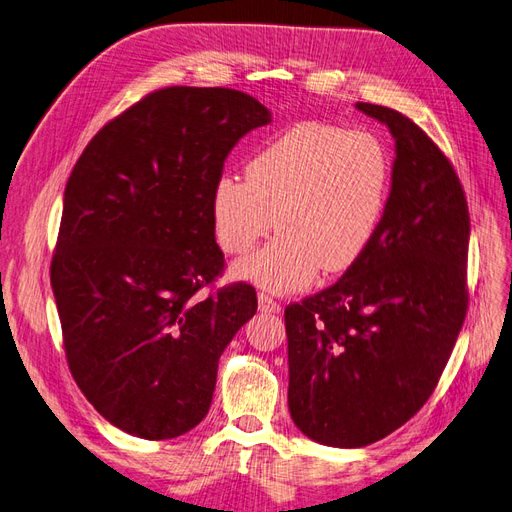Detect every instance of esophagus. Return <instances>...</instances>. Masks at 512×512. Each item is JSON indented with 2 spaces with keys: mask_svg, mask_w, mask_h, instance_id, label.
<instances>
[{
  "mask_svg": "<svg viewBox=\"0 0 512 512\" xmlns=\"http://www.w3.org/2000/svg\"><path fill=\"white\" fill-rule=\"evenodd\" d=\"M258 307H260V312H265V314H277L282 309V305L277 303L267 292H258Z\"/></svg>",
  "mask_w": 512,
  "mask_h": 512,
  "instance_id": "obj_1",
  "label": "esophagus"
}]
</instances>
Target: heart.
I'll list each match as a JSON object with an SVG mask.
<instances>
[{
	"instance_id": "obj_1",
	"label": "heart",
	"mask_w": 512,
	"mask_h": 512,
	"mask_svg": "<svg viewBox=\"0 0 512 512\" xmlns=\"http://www.w3.org/2000/svg\"><path fill=\"white\" fill-rule=\"evenodd\" d=\"M389 160L378 138L322 121H303L262 147L245 177L224 175L211 194L213 237L241 256L280 230L260 252L232 267L237 280L292 292L324 273L348 271L378 230Z\"/></svg>"
}]
</instances>
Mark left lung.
I'll use <instances>...</instances> for the list:
<instances>
[{"instance_id": "1", "label": "left lung", "mask_w": 512, "mask_h": 512, "mask_svg": "<svg viewBox=\"0 0 512 512\" xmlns=\"http://www.w3.org/2000/svg\"><path fill=\"white\" fill-rule=\"evenodd\" d=\"M356 108L395 138L389 200L365 254L284 312L292 421L339 448L378 442L423 408L468 312L470 213L453 164L406 115Z\"/></svg>"}]
</instances>
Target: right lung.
<instances>
[{
  "instance_id": "obj_1",
  "label": "right lung",
  "mask_w": 512,
  "mask_h": 512,
  "mask_svg": "<svg viewBox=\"0 0 512 512\" xmlns=\"http://www.w3.org/2000/svg\"><path fill=\"white\" fill-rule=\"evenodd\" d=\"M271 113L226 87H166L91 138L64 192L51 260L70 374L108 423L168 440L209 412L218 361L256 314L230 284L211 194L228 153Z\"/></svg>"
}]
</instances>
